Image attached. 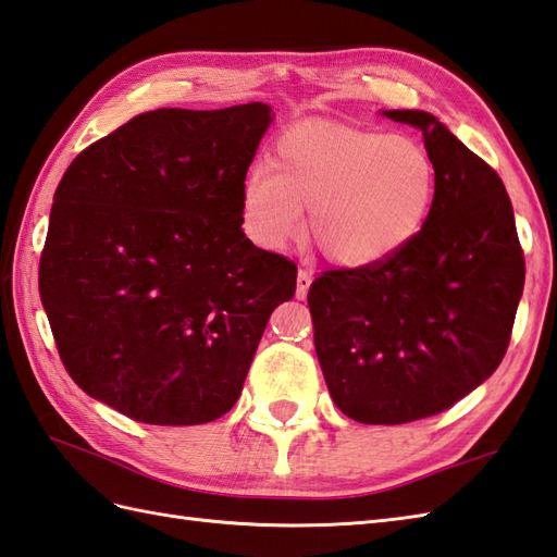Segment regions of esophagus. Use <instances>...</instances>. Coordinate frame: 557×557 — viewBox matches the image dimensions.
<instances>
[{
	"instance_id": "esophagus-1",
	"label": "esophagus",
	"mask_w": 557,
	"mask_h": 557,
	"mask_svg": "<svg viewBox=\"0 0 557 557\" xmlns=\"http://www.w3.org/2000/svg\"><path fill=\"white\" fill-rule=\"evenodd\" d=\"M310 282H313V273L308 268H301L299 275H296V299H306Z\"/></svg>"
}]
</instances>
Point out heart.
<instances>
[{
    "label": "heart",
    "mask_w": 557,
    "mask_h": 557,
    "mask_svg": "<svg viewBox=\"0 0 557 557\" xmlns=\"http://www.w3.org/2000/svg\"><path fill=\"white\" fill-rule=\"evenodd\" d=\"M436 194V163L418 137L306 121L275 141L270 165L242 183V223L263 249L304 232L342 268L382 263L418 237Z\"/></svg>",
    "instance_id": "obj_1"
}]
</instances>
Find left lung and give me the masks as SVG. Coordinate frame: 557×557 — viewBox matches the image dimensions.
I'll use <instances>...</instances> for the list:
<instances>
[{
  "mask_svg": "<svg viewBox=\"0 0 557 557\" xmlns=\"http://www.w3.org/2000/svg\"><path fill=\"white\" fill-rule=\"evenodd\" d=\"M384 115L422 131L436 163L430 218L386 261L315 277L308 308L337 408L356 422L404 424L448 410L500 366L524 253L494 168L432 113Z\"/></svg>",
  "mask_w": 557,
  "mask_h": 557,
  "instance_id": "left-lung-1",
  "label": "left lung"
}]
</instances>
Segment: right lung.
I'll return each instance as SVG.
<instances>
[{
	"label": "right lung",
	"instance_id": "add662e5",
	"mask_svg": "<svg viewBox=\"0 0 557 557\" xmlns=\"http://www.w3.org/2000/svg\"><path fill=\"white\" fill-rule=\"evenodd\" d=\"M270 121L261 101L147 111L61 177L40 299L71 380L131 420L225 416L296 292L294 261L242 232V183Z\"/></svg>",
	"mask_w": 557,
	"mask_h": 557
}]
</instances>
